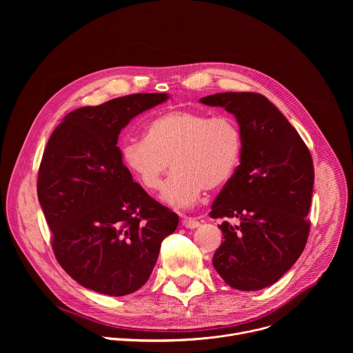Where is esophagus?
I'll list each match as a JSON object with an SVG mask.
<instances>
[{
	"instance_id": "esophagus-1",
	"label": "esophagus",
	"mask_w": 353,
	"mask_h": 353,
	"mask_svg": "<svg viewBox=\"0 0 353 353\" xmlns=\"http://www.w3.org/2000/svg\"><path fill=\"white\" fill-rule=\"evenodd\" d=\"M181 223L187 229H194V228L199 226V222L195 218H191V216H181Z\"/></svg>"
}]
</instances>
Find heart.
<instances>
[{
    "label": "heart",
    "mask_w": 353,
    "mask_h": 353,
    "mask_svg": "<svg viewBox=\"0 0 353 353\" xmlns=\"http://www.w3.org/2000/svg\"><path fill=\"white\" fill-rule=\"evenodd\" d=\"M243 137L229 116L210 117L188 109L169 110L150 120L145 138H130L121 145V159L149 191H158L163 177V201L188 207L203 192L225 184L241 158Z\"/></svg>",
    "instance_id": "obj_1"
}]
</instances>
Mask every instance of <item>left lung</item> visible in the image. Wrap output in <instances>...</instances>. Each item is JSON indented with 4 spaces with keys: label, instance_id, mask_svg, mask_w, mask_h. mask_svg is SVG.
Here are the masks:
<instances>
[{
    "label": "left lung",
    "instance_id": "1",
    "mask_svg": "<svg viewBox=\"0 0 353 353\" xmlns=\"http://www.w3.org/2000/svg\"><path fill=\"white\" fill-rule=\"evenodd\" d=\"M232 113L241 131L240 165L211 207L223 241L212 264L233 289L260 290L275 283L303 253L310 222L314 168L310 150L286 117L254 92L199 99ZM237 217L230 225L226 219Z\"/></svg>",
    "mask_w": 353,
    "mask_h": 353
}]
</instances>
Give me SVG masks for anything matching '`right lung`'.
<instances>
[{"instance_id":"1","label":"right lung","mask_w":353,"mask_h":353,"mask_svg":"<svg viewBox=\"0 0 353 353\" xmlns=\"http://www.w3.org/2000/svg\"><path fill=\"white\" fill-rule=\"evenodd\" d=\"M169 99L135 93L67 114L50 137L37 196L63 270L86 289L124 296L152 274L179 216L159 204L124 166L120 131Z\"/></svg>"}]
</instances>
